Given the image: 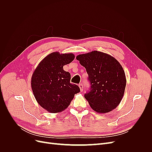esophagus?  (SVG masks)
I'll return each mask as SVG.
<instances>
[{
	"label": "esophagus",
	"mask_w": 152,
	"mask_h": 152,
	"mask_svg": "<svg viewBox=\"0 0 152 152\" xmlns=\"http://www.w3.org/2000/svg\"><path fill=\"white\" fill-rule=\"evenodd\" d=\"M79 87H80V89L81 91H82L84 90V87H83V85H82V84H79Z\"/></svg>",
	"instance_id": "esophagus-1"
}]
</instances>
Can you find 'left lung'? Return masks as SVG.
Wrapping results in <instances>:
<instances>
[{"instance_id":"obj_1","label":"left lung","mask_w":152,"mask_h":152,"mask_svg":"<svg viewBox=\"0 0 152 152\" xmlns=\"http://www.w3.org/2000/svg\"><path fill=\"white\" fill-rule=\"evenodd\" d=\"M76 59L89 75L91 89L84 97L91 108L102 114L116 108L126 86L125 72L120 63L111 55L98 50L79 54Z\"/></svg>"}]
</instances>
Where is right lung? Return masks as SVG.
Here are the masks:
<instances>
[{"mask_svg":"<svg viewBox=\"0 0 152 152\" xmlns=\"http://www.w3.org/2000/svg\"><path fill=\"white\" fill-rule=\"evenodd\" d=\"M75 58L72 53L54 52L41 61L31 79V87L37 103L50 113H59L70 105L79 87L70 83V73L63 66Z\"/></svg>","mask_w":152,"mask_h":152,"instance_id":"right-lung-1","label":"right lung"}]
</instances>
